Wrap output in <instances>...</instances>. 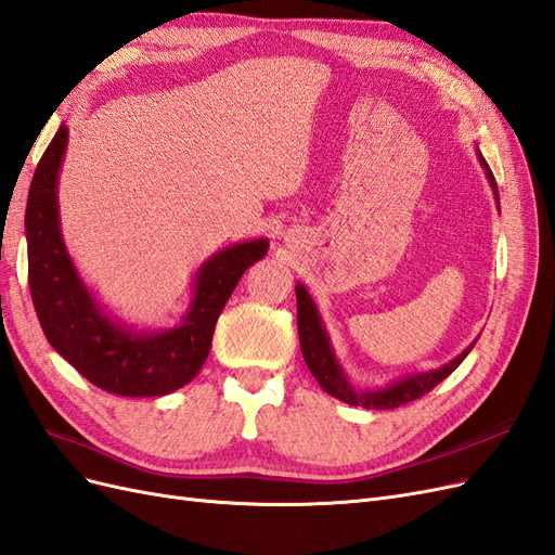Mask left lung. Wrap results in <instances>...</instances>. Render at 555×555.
<instances>
[{"label": "left lung", "instance_id": "left-lung-1", "mask_svg": "<svg viewBox=\"0 0 555 555\" xmlns=\"http://www.w3.org/2000/svg\"><path fill=\"white\" fill-rule=\"evenodd\" d=\"M479 155V164L489 178L491 190L495 194V201L500 206V196H498V184L495 178L489 169V164ZM296 306H298V338H300V351H304V359L310 367V373L314 375V379L319 382V386L326 393H331L333 398H338L347 405H361L365 410H393L405 405V402H412L416 398H422L424 393L433 391L442 379H447L456 367L463 363V359L473 351L475 343L465 347L456 359H451L449 363L435 367V371H426V373H414V375H405L391 384L382 386V389H357L354 384L349 382L347 373L343 371V365L335 357L331 338L326 333V326L322 322V314H319L312 296L308 294V289L304 284H296Z\"/></svg>", "mask_w": 555, "mask_h": 555}]
</instances>
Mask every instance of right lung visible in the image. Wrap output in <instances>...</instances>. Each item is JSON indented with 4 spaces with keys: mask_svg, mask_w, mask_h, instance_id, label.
<instances>
[{
    "mask_svg": "<svg viewBox=\"0 0 555 555\" xmlns=\"http://www.w3.org/2000/svg\"><path fill=\"white\" fill-rule=\"evenodd\" d=\"M66 143L69 127L60 125L31 178L25 210L29 292L39 324L57 354L99 389L129 398L173 393L206 363L217 317L247 268L266 257L268 241L233 243L201 263L180 324L133 328L99 304L66 251L57 201Z\"/></svg>",
    "mask_w": 555,
    "mask_h": 555,
    "instance_id": "obj_1",
    "label": "right lung"
}]
</instances>
